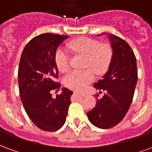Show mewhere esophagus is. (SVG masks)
I'll return each mask as SVG.
<instances>
[{
  "instance_id": "esophagus-1",
  "label": "esophagus",
  "mask_w": 152,
  "mask_h": 152,
  "mask_svg": "<svg viewBox=\"0 0 152 152\" xmlns=\"http://www.w3.org/2000/svg\"><path fill=\"white\" fill-rule=\"evenodd\" d=\"M74 94L76 96H79V97H85L86 96V94H82V93H78V92H75Z\"/></svg>"
}]
</instances>
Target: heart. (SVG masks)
Returning <instances> with one entry per match:
<instances>
[{
    "label": "heart",
    "instance_id": "obj_1",
    "mask_svg": "<svg viewBox=\"0 0 152 152\" xmlns=\"http://www.w3.org/2000/svg\"><path fill=\"white\" fill-rule=\"evenodd\" d=\"M67 47L77 53L86 56L82 71H72L63 78V84L68 89L81 91L94 81L97 75H102L107 71L112 63L113 50L109 44H101L89 37H80L67 43ZM58 70L66 72L70 68V54L64 48H59L54 55ZM96 72L94 73V72Z\"/></svg>",
    "mask_w": 152,
    "mask_h": 152
}]
</instances>
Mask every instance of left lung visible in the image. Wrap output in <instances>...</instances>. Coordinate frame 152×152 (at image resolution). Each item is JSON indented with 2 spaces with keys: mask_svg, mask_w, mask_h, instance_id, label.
<instances>
[{
  "mask_svg": "<svg viewBox=\"0 0 152 152\" xmlns=\"http://www.w3.org/2000/svg\"><path fill=\"white\" fill-rule=\"evenodd\" d=\"M108 38L113 50L112 63L103 78L94 86L100 90L99 94L105 93L97 101L95 107L87 112L89 121L100 129L114 127L124 119L137 81L136 57L129 45L115 35H108Z\"/></svg>",
  "mask_w": 152,
  "mask_h": 152,
  "instance_id": "obj_1",
  "label": "left lung"
}]
</instances>
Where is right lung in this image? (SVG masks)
I'll return each instance as SVG.
<instances>
[{
    "label": "right lung",
    "mask_w": 152,
    "mask_h": 152,
    "mask_svg": "<svg viewBox=\"0 0 152 152\" xmlns=\"http://www.w3.org/2000/svg\"><path fill=\"white\" fill-rule=\"evenodd\" d=\"M66 38L68 36L53 33L32 38L23 49L18 66L19 94L25 111L36 126L48 132L64 124L73 94L63 88L55 99L51 94L52 90L60 89L54 55Z\"/></svg>",
    "instance_id": "1"
}]
</instances>
